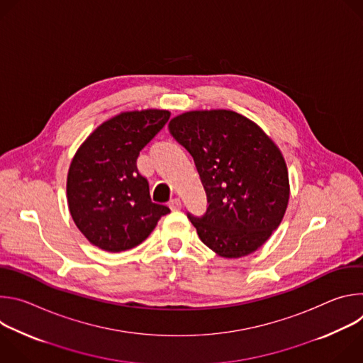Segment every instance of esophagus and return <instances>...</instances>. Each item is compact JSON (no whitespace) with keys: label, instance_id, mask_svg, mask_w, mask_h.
Listing matches in <instances>:
<instances>
[{"label":"esophagus","instance_id":"esophagus-1","mask_svg":"<svg viewBox=\"0 0 363 363\" xmlns=\"http://www.w3.org/2000/svg\"><path fill=\"white\" fill-rule=\"evenodd\" d=\"M169 208H171L172 211H178V210H181V208H182L181 199H179V198H174V199H171V201H169Z\"/></svg>","mask_w":363,"mask_h":363}]
</instances>
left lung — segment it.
I'll return each mask as SVG.
<instances>
[{
  "label": "left lung",
  "instance_id": "1",
  "mask_svg": "<svg viewBox=\"0 0 363 363\" xmlns=\"http://www.w3.org/2000/svg\"><path fill=\"white\" fill-rule=\"evenodd\" d=\"M191 153L206 194V211L188 213L201 241L225 258L260 248L280 225L290 196L280 149L254 122L233 111H192L169 122Z\"/></svg>",
  "mask_w": 363,
  "mask_h": 363
}]
</instances>
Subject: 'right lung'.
<instances>
[{"mask_svg": "<svg viewBox=\"0 0 363 363\" xmlns=\"http://www.w3.org/2000/svg\"><path fill=\"white\" fill-rule=\"evenodd\" d=\"M168 111L123 112L101 123L77 149L67 175V203L82 234L118 252L139 245L171 213L155 203L138 171L139 152L165 126Z\"/></svg>", "mask_w": 363, "mask_h": 363, "instance_id": "1", "label": "right lung"}]
</instances>
